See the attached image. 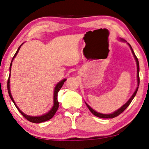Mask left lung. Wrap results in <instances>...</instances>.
<instances>
[{
	"instance_id": "1",
	"label": "left lung",
	"mask_w": 149,
	"mask_h": 149,
	"mask_svg": "<svg viewBox=\"0 0 149 149\" xmlns=\"http://www.w3.org/2000/svg\"><path fill=\"white\" fill-rule=\"evenodd\" d=\"M120 40L121 41H125V40H123V39H120ZM128 45L130 46V49H131V50H132V54H134V58H135V59H136V63H137V89H136V91H135V92L134 93V94L132 95V96L131 97V98L130 99L128 100V102L125 104H124L123 105L121 108H119V109H117V110L116 111H115V112H113V113H111V114H102V113H98V112H97V111H95L94 109H93L90 106H89L88 104L87 103H86V104L87 105V106H88V108H89V110H90V111L91 112V113L94 115V116H97V117H100V118H103V119H109V118H114V117H117L118 116H119V115L121 113H123V111H124L126 109H127V108L128 107V106L130 105V104L131 103V102L132 101V100L134 99V97L136 96V93H137V90H138V88H139V61H138V59H137V58L136 57V56L135 55V53H134V50H133V49H132V47H131V45L129 43H128Z\"/></svg>"
}]
</instances>
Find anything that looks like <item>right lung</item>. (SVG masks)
I'll return each mask as SVG.
<instances>
[{"mask_svg":"<svg viewBox=\"0 0 149 149\" xmlns=\"http://www.w3.org/2000/svg\"><path fill=\"white\" fill-rule=\"evenodd\" d=\"M21 46H19L17 50V52H15V54H14V56H13V57L12 58V62H11V63H10V70H11V67H12V61L13 60V59H14V58L16 56L17 54V53H18L19 49H20V48H21ZM10 74L9 75V78H8V82H7V88H8V94H9V96L10 97V99H12V100L13 101V102L14 104H15V106H16V108H17L19 111L20 112L22 116H23L25 119H27L28 120H29V121L32 122L33 123H43V122H45V121H47V120H48L50 119L51 118H52L53 116H54V114L56 113V112L57 111L58 109V107H59V102H58V93L59 91H60V89L61 88V87H62V86L63 85V84H64V82H65V81L66 80V79H64L63 80H61V82H59L56 85V88L54 89V106H53V107L52 108V109H50V110L48 112V113L43 115V116H38V117H32V116H27V115L24 114V113H22V112L20 110V109H19V108L17 107V106L15 102H14V100L13 99V98L12 97V95H11L10 89Z\"/></svg>","mask_w":149,"mask_h":149,"instance_id":"obj_1","label":"right lung"}]
</instances>
